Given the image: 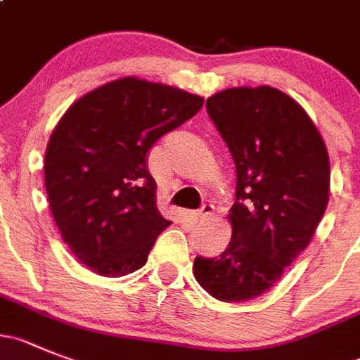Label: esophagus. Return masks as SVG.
Instances as JSON below:
<instances>
[{
  "label": "esophagus",
  "mask_w": 360,
  "mask_h": 360,
  "mask_svg": "<svg viewBox=\"0 0 360 360\" xmlns=\"http://www.w3.org/2000/svg\"><path fill=\"white\" fill-rule=\"evenodd\" d=\"M211 217H213V206H211V204H204V206L195 213V218L199 221L207 220V218H211Z\"/></svg>",
  "instance_id": "esophagus-1"
}]
</instances>
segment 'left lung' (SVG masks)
Here are the masks:
<instances>
[{"label":"left lung","mask_w":360,"mask_h":360,"mask_svg":"<svg viewBox=\"0 0 360 360\" xmlns=\"http://www.w3.org/2000/svg\"><path fill=\"white\" fill-rule=\"evenodd\" d=\"M211 120L236 167L233 236L218 257H195L193 275L221 302H247L275 286L323 218L330 163L300 104L271 86L207 97Z\"/></svg>","instance_id":"8db88e82"}]
</instances>
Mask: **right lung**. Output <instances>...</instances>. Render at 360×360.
<instances>
[{
    "label": "right lung",
    "instance_id": "obj_1",
    "mask_svg": "<svg viewBox=\"0 0 360 360\" xmlns=\"http://www.w3.org/2000/svg\"><path fill=\"white\" fill-rule=\"evenodd\" d=\"M202 104L195 94L129 76L79 97L56 124L44 158L49 207L67 247L94 274L122 277L147 263L172 224L156 207L147 153Z\"/></svg>",
    "mask_w": 360,
    "mask_h": 360
}]
</instances>
